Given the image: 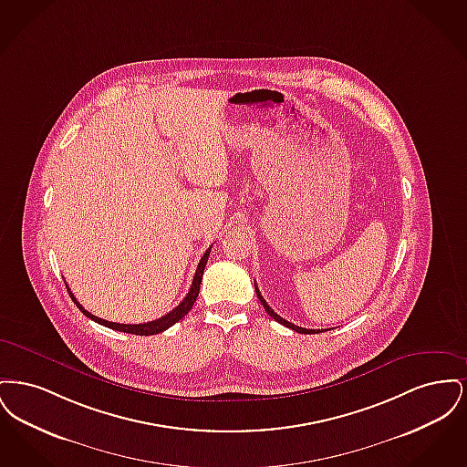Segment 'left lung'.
I'll use <instances>...</instances> for the list:
<instances>
[{"label":"left lung","mask_w":467,"mask_h":467,"mask_svg":"<svg viewBox=\"0 0 467 467\" xmlns=\"http://www.w3.org/2000/svg\"><path fill=\"white\" fill-rule=\"evenodd\" d=\"M255 294H257V297H259V301H261V305L265 306V310L267 311V315L271 317V318H275L278 324H282V326H285V327H289V329H292V331H296V333H301V334H315V333H320V329L317 331V329H305V327H299V326H294V324H290V322H287L285 318H282L280 315H276L275 311L271 310L269 308V305H267L266 301H265V297L261 296V292H259V289H257V284H255Z\"/></svg>","instance_id":"obj_1"}]
</instances>
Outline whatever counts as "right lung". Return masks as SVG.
Returning <instances> with one entry per match:
<instances>
[{
  "label": "right lung",
  "mask_w": 467,
  "mask_h": 467,
  "mask_svg": "<svg viewBox=\"0 0 467 467\" xmlns=\"http://www.w3.org/2000/svg\"><path fill=\"white\" fill-rule=\"evenodd\" d=\"M210 250H212V246H210V248L204 252V255L201 257L200 265H198V269H196V275H194V280H192V285H191V289L187 292V296L183 297V301L178 305L175 310L166 313L164 317H161V318H157V320L147 322V324H117V322L103 320V318H99V317H96V315H92V313L86 310V308L77 301V297L71 294V290H69V287L67 285V294H69L71 301L77 305L78 310L82 311L90 320H94V322H98V324H101V326H105V327H110V329L120 331V333L136 334V336H152V334L162 333V331L170 329L173 324H177L178 320H182V318L191 311L192 305L196 303L198 294H200L201 278H202V273H204V266H206Z\"/></svg>",
  "instance_id": "1"
}]
</instances>
